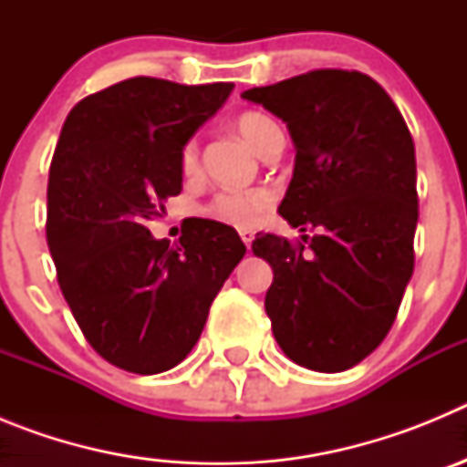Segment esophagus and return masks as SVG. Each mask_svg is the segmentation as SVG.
Returning <instances> with one entry per match:
<instances>
[{
	"mask_svg": "<svg viewBox=\"0 0 467 467\" xmlns=\"http://www.w3.org/2000/svg\"><path fill=\"white\" fill-rule=\"evenodd\" d=\"M241 238H243V243H245V247L247 250H250V247H253V241H254V234L253 231H241Z\"/></svg>",
	"mask_w": 467,
	"mask_h": 467,
	"instance_id": "obj_1",
	"label": "esophagus"
}]
</instances>
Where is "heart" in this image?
<instances>
[{
    "label": "heart",
    "mask_w": 467,
    "mask_h": 467,
    "mask_svg": "<svg viewBox=\"0 0 467 467\" xmlns=\"http://www.w3.org/2000/svg\"><path fill=\"white\" fill-rule=\"evenodd\" d=\"M236 133L253 147L257 154L266 147L275 133H280L278 123L269 119L262 111H245L236 119ZM184 177H196L201 171V159H198V144L196 140H189L182 150V159H180ZM274 192L271 189H231V192L214 193L213 201L205 205L201 213L210 220L220 222V224L234 226V229H250L257 224L264 214L269 213L274 205Z\"/></svg>",
    "instance_id": "obj_1"
}]
</instances>
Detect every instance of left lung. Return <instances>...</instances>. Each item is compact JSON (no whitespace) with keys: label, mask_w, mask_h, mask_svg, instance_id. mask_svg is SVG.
Segmentation results:
<instances>
[{"label":"left lung","mask_w":467,"mask_h":467,"mask_svg":"<svg viewBox=\"0 0 467 467\" xmlns=\"http://www.w3.org/2000/svg\"><path fill=\"white\" fill-rule=\"evenodd\" d=\"M287 123L295 172L278 213L313 226L311 253L257 234L274 269L264 306L292 362L344 372L393 327L414 271L419 222L414 140L390 95L362 72L316 69L243 93Z\"/></svg>","instance_id":"left-lung-1"}]
</instances>
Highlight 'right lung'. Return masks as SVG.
Listing matches in <instances>:
<instances>
[{"mask_svg":"<svg viewBox=\"0 0 467 467\" xmlns=\"http://www.w3.org/2000/svg\"><path fill=\"white\" fill-rule=\"evenodd\" d=\"M231 90L224 81L135 77L88 95L65 119L48 171V250L86 341L119 369L180 365L245 254L220 222L189 217L175 245L147 229L182 192L184 144Z\"/></svg>","mask_w":467,"mask_h":467,"instance_id":"1","label":"right lung"}]
</instances>
